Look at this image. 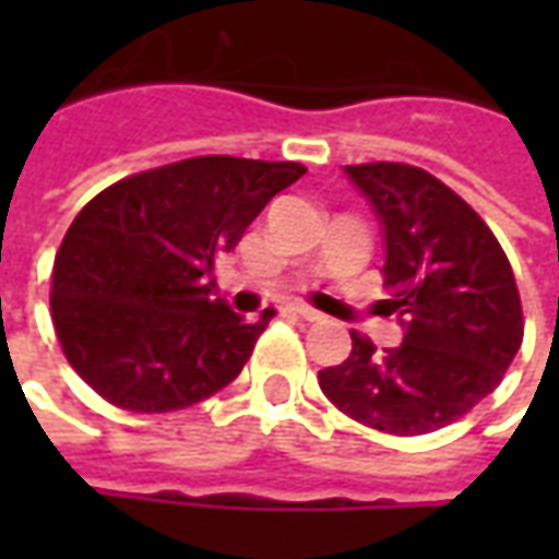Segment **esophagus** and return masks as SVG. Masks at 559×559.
Here are the masks:
<instances>
[{
    "label": "esophagus",
    "instance_id": "1",
    "mask_svg": "<svg viewBox=\"0 0 559 559\" xmlns=\"http://www.w3.org/2000/svg\"><path fill=\"white\" fill-rule=\"evenodd\" d=\"M293 311L302 317V320H308V323H320V320H323V314H320L317 308H311V305H293Z\"/></svg>",
    "mask_w": 559,
    "mask_h": 559
}]
</instances>
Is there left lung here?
I'll use <instances>...</instances> for the list:
<instances>
[{
  "mask_svg": "<svg viewBox=\"0 0 559 559\" xmlns=\"http://www.w3.org/2000/svg\"><path fill=\"white\" fill-rule=\"evenodd\" d=\"M386 233V311L404 326L395 350L350 332L353 350L320 371L341 413L395 437L445 428L491 395L524 341L509 257L479 212L413 164H350Z\"/></svg>",
  "mask_w": 559,
  "mask_h": 559,
  "instance_id": "8db88e82",
  "label": "left lung"
}]
</instances>
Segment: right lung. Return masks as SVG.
I'll return each mask as SVG.
<instances>
[{
  "mask_svg": "<svg viewBox=\"0 0 559 559\" xmlns=\"http://www.w3.org/2000/svg\"><path fill=\"white\" fill-rule=\"evenodd\" d=\"M299 176V160L200 155L92 197L56 251L50 284L71 368L131 413L185 411L233 383L275 311L245 323L215 299L212 269Z\"/></svg>",
  "mask_w": 559,
  "mask_h": 559,
  "instance_id": "1",
  "label": "right lung"
}]
</instances>
